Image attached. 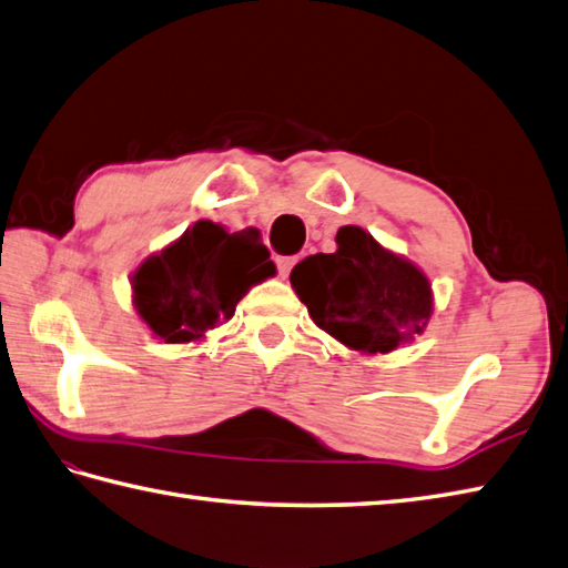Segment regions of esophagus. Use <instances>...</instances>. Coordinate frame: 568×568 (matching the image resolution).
Returning <instances> with one entry per match:
<instances>
[{
  "instance_id": "1",
  "label": "esophagus",
  "mask_w": 568,
  "mask_h": 568,
  "mask_svg": "<svg viewBox=\"0 0 568 568\" xmlns=\"http://www.w3.org/2000/svg\"><path fill=\"white\" fill-rule=\"evenodd\" d=\"M297 261H300L297 256H277V258H275V263H277V271H281V275H287V273H291V268H293V265H295Z\"/></svg>"
}]
</instances>
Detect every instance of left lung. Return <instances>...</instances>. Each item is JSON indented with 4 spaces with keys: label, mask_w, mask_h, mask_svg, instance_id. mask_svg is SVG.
<instances>
[{
    "label": "left lung",
    "mask_w": 568,
    "mask_h": 568,
    "mask_svg": "<svg viewBox=\"0 0 568 568\" xmlns=\"http://www.w3.org/2000/svg\"><path fill=\"white\" fill-rule=\"evenodd\" d=\"M291 285L320 329L361 354L413 342L434 310L427 275L352 224L336 232L334 253L300 261Z\"/></svg>",
    "instance_id": "8db88e82"
}]
</instances>
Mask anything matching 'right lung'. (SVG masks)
I'll list each match as a JSON object with an SVG mask.
<instances>
[{"instance_id": "add662e5", "label": "right lung", "mask_w": 568, "mask_h": 568, "mask_svg": "<svg viewBox=\"0 0 568 568\" xmlns=\"http://www.w3.org/2000/svg\"><path fill=\"white\" fill-rule=\"evenodd\" d=\"M273 273L256 229L229 234L222 224L200 220L131 275L134 307L165 344L200 342L234 317L251 285Z\"/></svg>"}]
</instances>
